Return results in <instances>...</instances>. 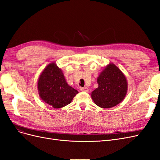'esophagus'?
Returning <instances> with one entry per match:
<instances>
[{"instance_id": "1", "label": "esophagus", "mask_w": 160, "mask_h": 160, "mask_svg": "<svg viewBox=\"0 0 160 160\" xmlns=\"http://www.w3.org/2000/svg\"><path fill=\"white\" fill-rule=\"evenodd\" d=\"M81 91H84V92H88L89 91V89L88 88H86V87H85V88H81Z\"/></svg>"}]
</instances>
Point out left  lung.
Listing matches in <instances>:
<instances>
[{"mask_svg":"<svg viewBox=\"0 0 160 160\" xmlns=\"http://www.w3.org/2000/svg\"><path fill=\"white\" fill-rule=\"evenodd\" d=\"M98 88L91 93L94 103L101 108H111L122 102L128 91V83L123 72L111 63L98 78Z\"/></svg>","mask_w":160,"mask_h":160,"instance_id":"left-lung-1","label":"left lung"}]
</instances>
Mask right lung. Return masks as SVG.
Listing matches in <instances>:
<instances>
[{"label":"right lung","mask_w":160,"mask_h":160,"mask_svg":"<svg viewBox=\"0 0 160 160\" xmlns=\"http://www.w3.org/2000/svg\"><path fill=\"white\" fill-rule=\"evenodd\" d=\"M40 98L55 109L69 104L78 91L66 82L61 69L55 62L46 67L38 81Z\"/></svg>","instance_id":"1"}]
</instances>
